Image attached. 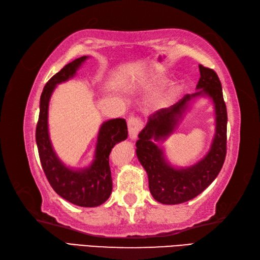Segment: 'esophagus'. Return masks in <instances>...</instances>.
Listing matches in <instances>:
<instances>
[{
    "label": "esophagus",
    "mask_w": 260,
    "mask_h": 260,
    "mask_svg": "<svg viewBox=\"0 0 260 260\" xmlns=\"http://www.w3.org/2000/svg\"><path fill=\"white\" fill-rule=\"evenodd\" d=\"M143 125L141 118L139 117H130L128 120V130H129V137L132 140L138 137L139 132H140Z\"/></svg>",
    "instance_id": "esophagus-1"
}]
</instances>
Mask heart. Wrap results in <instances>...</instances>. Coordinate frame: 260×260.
Here are the masks:
<instances>
[{"mask_svg":"<svg viewBox=\"0 0 260 260\" xmlns=\"http://www.w3.org/2000/svg\"><path fill=\"white\" fill-rule=\"evenodd\" d=\"M160 82H161L160 78H157V77H153V78H151V79H150V86H155V85H159ZM172 98H173V93H172V92L166 93V94H164V96L161 98V103H162V104H167V103H169V101L172 100Z\"/></svg>","mask_w":260,"mask_h":260,"instance_id":"b5f03b06","label":"heart"}]
</instances>
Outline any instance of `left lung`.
Here are the masks:
<instances>
[{
	"mask_svg": "<svg viewBox=\"0 0 260 260\" xmlns=\"http://www.w3.org/2000/svg\"><path fill=\"white\" fill-rule=\"evenodd\" d=\"M201 77L192 94H185L178 103L163 108L149 117L147 124L139 134L137 155L147 171L149 188L154 200L162 204H180L196 198L216 179L226 156L227 110L223 89L217 74L213 69L199 65ZM208 95L215 107L217 130L208 154L196 165L185 169H175L165 160L162 150L155 144L173 133L178 120L192 99Z\"/></svg>",
	"mask_w": 260,
	"mask_h": 260,
	"instance_id": "left-lung-1",
	"label": "left lung"
}]
</instances>
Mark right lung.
<instances>
[{
  "mask_svg": "<svg viewBox=\"0 0 260 260\" xmlns=\"http://www.w3.org/2000/svg\"><path fill=\"white\" fill-rule=\"evenodd\" d=\"M88 58L82 56L69 62L54 75L44 87L40 101V116L36 125V143L44 173L54 191L62 199L82 207L99 206L109 199L112 179L109 155L112 148L128 137L124 119H111L100 126L94 160L89 168L74 171L65 167L53 150L48 135V105L56 85L72 78Z\"/></svg>",
  "mask_w": 260,
  "mask_h": 260,
  "instance_id": "add662e5",
  "label": "right lung"
}]
</instances>
